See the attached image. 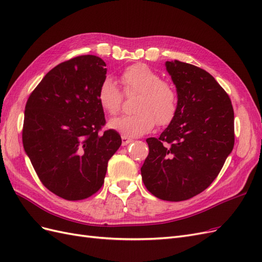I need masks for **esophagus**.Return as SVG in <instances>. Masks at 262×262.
Wrapping results in <instances>:
<instances>
[{"instance_id":"34e87169","label":"esophagus","mask_w":262,"mask_h":262,"mask_svg":"<svg viewBox=\"0 0 262 262\" xmlns=\"http://www.w3.org/2000/svg\"><path fill=\"white\" fill-rule=\"evenodd\" d=\"M132 142H133L132 139H128V138H125V137H122V145H123V146L132 143Z\"/></svg>"}]
</instances>
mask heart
<instances>
[{"label":"heart","instance_id":"b5f03b06","mask_svg":"<svg viewBox=\"0 0 262 262\" xmlns=\"http://www.w3.org/2000/svg\"><path fill=\"white\" fill-rule=\"evenodd\" d=\"M125 94H139L137 114L122 116L109 121V128L125 138L143 136L154 125H167L176 117L178 95L170 83L163 81L160 73L143 63L126 68L120 75ZM97 99L104 112L116 116L122 105L123 95L112 78L106 77L99 85Z\"/></svg>","mask_w":262,"mask_h":262}]
</instances>
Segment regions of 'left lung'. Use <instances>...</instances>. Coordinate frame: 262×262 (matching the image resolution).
Masks as SVG:
<instances>
[{"label": "left lung", "instance_id": "1", "mask_svg": "<svg viewBox=\"0 0 262 262\" xmlns=\"http://www.w3.org/2000/svg\"><path fill=\"white\" fill-rule=\"evenodd\" d=\"M178 110L160 138L146 140L141 167L148 191L166 201L188 200L215 179L234 147V110L210 73L189 63L167 61Z\"/></svg>", "mask_w": 262, "mask_h": 262}]
</instances>
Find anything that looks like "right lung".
I'll return each instance as SVG.
<instances>
[{
    "instance_id": "obj_1",
    "label": "right lung",
    "mask_w": 262,
    "mask_h": 262,
    "mask_svg": "<svg viewBox=\"0 0 262 262\" xmlns=\"http://www.w3.org/2000/svg\"><path fill=\"white\" fill-rule=\"evenodd\" d=\"M106 73L100 58L80 55L49 71L26 102L24 149L42 185L66 200L96 193L121 145L117 131L99 133L106 120L97 92Z\"/></svg>"
}]
</instances>
